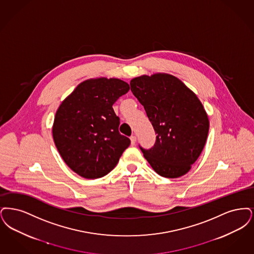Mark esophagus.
I'll return each mask as SVG.
<instances>
[{"mask_svg": "<svg viewBox=\"0 0 254 254\" xmlns=\"http://www.w3.org/2000/svg\"><path fill=\"white\" fill-rule=\"evenodd\" d=\"M130 139H131V144H132V145H134V144H135V141H136V137H135L134 135H132V136L130 137Z\"/></svg>", "mask_w": 254, "mask_h": 254, "instance_id": "34e87169", "label": "esophagus"}]
</instances>
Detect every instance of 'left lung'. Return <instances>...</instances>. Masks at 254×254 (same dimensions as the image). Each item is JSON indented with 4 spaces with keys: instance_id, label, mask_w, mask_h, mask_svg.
<instances>
[{
    "instance_id": "1",
    "label": "left lung",
    "mask_w": 254,
    "mask_h": 254,
    "mask_svg": "<svg viewBox=\"0 0 254 254\" xmlns=\"http://www.w3.org/2000/svg\"><path fill=\"white\" fill-rule=\"evenodd\" d=\"M130 85L156 133L153 148L140 147L144 157L161 177L186 175L208 137L210 122L203 104L179 78L170 74L133 77Z\"/></svg>"
}]
</instances>
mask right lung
<instances>
[{"mask_svg":"<svg viewBox=\"0 0 254 254\" xmlns=\"http://www.w3.org/2000/svg\"><path fill=\"white\" fill-rule=\"evenodd\" d=\"M130 90L115 77L80 82L56 112L52 134L66 165L80 177H104L118 164L131 143L119 132L120 118L113 104Z\"/></svg>","mask_w":254,"mask_h":254,"instance_id":"right-lung-1","label":"right lung"}]
</instances>
